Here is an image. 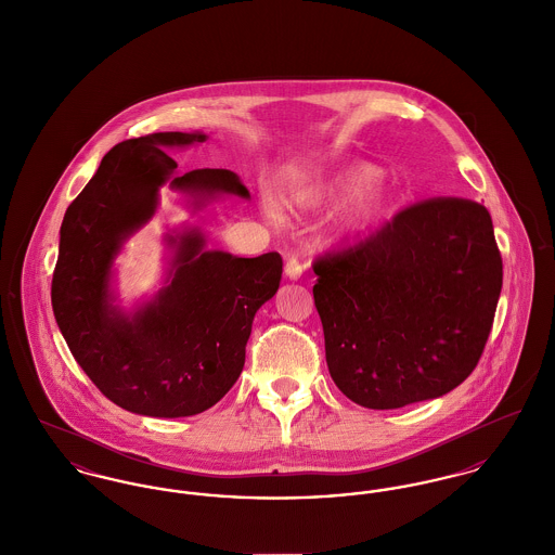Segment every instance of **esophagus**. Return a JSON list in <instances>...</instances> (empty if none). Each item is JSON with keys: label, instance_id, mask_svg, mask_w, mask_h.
I'll return each instance as SVG.
<instances>
[{"label": "esophagus", "instance_id": "esophagus-1", "mask_svg": "<svg viewBox=\"0 0 555 555\" xmlns=\"http://www.w3.org/2000/svg\"><path fill=\"white\" fill-rule=\"evenodd\" d=\"M286 275L291 278V280H298L300 275H302V262L298 260V257H288L286 260Z\"/></svg>", "mask_w": 555, "mask_h": 555}]
</instances>
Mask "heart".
I'll return each instance as SVG.
<instances>
[{
  "label": "heart",
  "mask_w": 555,
  "mask_h": 555,
  "mask_svg": "<svg viewBox=\"0 0 555 555\" xmlns=\"http://www.w3.org/2000/svg\"><path fill=\"white\" fill-rule=\"evenodd\" d=\"M378 179H380V170L376 166L358 164V166H351V168L338 172L333 181H331V185L324 186V191L300 195L298 202L305 204V206H315V204H322V202L353 199V197L364 195L369 189L376 185ZM380 210H383L380 199L372 197L369 202L360 204L353 215H349L347 219L340 221L338 233H353V231H358L366 222L374 221L380 215Z\"/></svg>",
  "instance_id": "heart-1"
}]
</instances>
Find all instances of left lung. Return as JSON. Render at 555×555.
Returning <instances> with one entry per match:
<instances>
[{
  "label": "left lung",
  "mask_w": 555,
  "mask_h": 555,
  "mask_svg": "<svg viewBox=\"0 0 555 555\" xmlns=\"http://www.w3.org/2000/svg\"><path fill=\"white\" fill-rule=\"evenodd\" d=\"M313 300L336 387L391 410L459 387L480 362L503 286L488 210L412 204L356 246L313 260Z\"/></svg>",
  "instance_id": "1"
}]
</instances>
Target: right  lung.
<instances>
[{
  "instance_id": "1",
  "label": "right lung",
  "mask_w": 555,
  "mask_h": 555,
  "mask_svg": "<svg viewBox=\"0 0 555 555\" xmlns=\"http://www.w3.org/2000/svg\"><path fill=\"white\" fill-rule=\"evenodd\" d=\"M202 132H155L117 143L75 197L61 227L52 309L75 362L105 398L145 416H191L215 406L246 362L260 305L278 293L282 257L240 259L204 250L197 229L168 237L177 248L168 286L132 315L113 305V259L155 215L177 168L168 147L204 143ZM170 185L197 206L215 193L248 197L237 175L191 170Z\"/></svg>"
}]
</instances>
